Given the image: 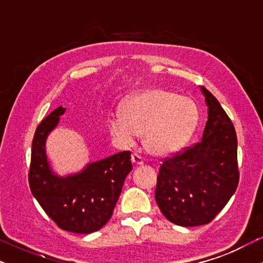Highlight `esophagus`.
Listing matches in <instances>:
<instances>
[{"label":"esophagus","instance_id":"esophagus-1","mask_svg":"<svg viewBox=\"0 0 263 263\" xmlns=\"http://www.w3.org/2000/svg\"><path fill=\"white\" fill-rule=\"evenodd\" d=\"M132 162H134L136 167L143 164V159H142V157L140 155H137V153H134V155H132Z\"/></svg>","mask_w":263,"mask_h":263}]
</instances>
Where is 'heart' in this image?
Segmentation results:
<instances>
[{
	"label": "heart",
	"instance_id": "heart-1",
	"mask_svg": "<svg viewBox=\"0 0 263 263\" xmlns=\"http://www.w3.org/2000/svg\"><path fill=\"white\" fill-rule=\"evenodd\" d=\"M198 119L197 104L188 96L149 89L132 96L123 105L122 115L108 120L107 127L122 146H132L136 135H140L151 155L168 157L188 143Z\"/></svg>",
	"mask_w": 263,
	"mask_h": 263
}]
</instances>
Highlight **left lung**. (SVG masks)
I'll return each mask as SVG.
<instances>
[{
	"mask_svg": "<svg viewBox=\"0 0 263 263\" xmlns=\"http://www.w3.org/2000/svg\"><path fill=\"white\" fill-rule=\"evenodd\" d=\"M208 121L201 141L163 162L156 201L162 214L179 226L210 222L228 204L238 184L237 138L234 125L215 96L203 86Z\"/></svg>",
	"mask_w": 263,
	"mask_h": 263,
	"instance_id": "1",
	"label": "left lung"
}]
</instances>
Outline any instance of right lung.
Segmentation results:
<instances>
[{"label": "right lung", "mask_w": 263, "mask_h": 263, "mask_svg": "<svg viewBox=\"0 0 263 263\" xmlns=\"http://www.w3.org/2000/svg\"><path fill=\"white\" fill-rule=\"evenodd\" d=\"M64 112L65 107H57L35 129L29 186L42 209L60 229L91 234L100 230L112 215L123 182L132 171L131 153L105 157L86 163L75 173L60 176L49 163L45 143Z\"/></svg>", "instance_id": "right-lung-1"}]
</instances>
